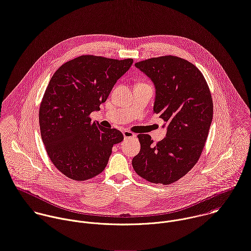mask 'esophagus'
Returning a JSON list of instances; mask_svg holds the SVG:
<instances>
[{
	"label": "esophagus",
	"instance_id": "1",
	"mask_svg": "<svg viewBox=\"0 0 251 251\" xmlns=\"http://www.w3.org/2000/svg\"><path fill=\"white\" fill-rule=\"evenodd\" d=\"M122 133H123L124 138H131V137H135V134H134V133H132V132H130V131H128V130H124Z\"/></svg>",
	"mask_w": 251,
	"mask_h": 251
}]
</instances>
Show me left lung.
<instances>
[{
  "instance_id": "1",
  "label": "left lung",
  "mask_w": 251,
  "mask_h": 251,
  "mask_svg": "<svg viewBox=\"0 0 251 251\" xmlns=\"http://www.w3.org/2000/svg\"><path fill=\"white\" fill-rule=\"evenodd\" d=\"M155 89L153 112L164 120L165 138L153 144L138 135L139 153L133 169L151 183L168 185L184 176L198 161L213 118V100L202 73L176 56L151 58L135 64Z\"/></svg>"
}]
</instances>
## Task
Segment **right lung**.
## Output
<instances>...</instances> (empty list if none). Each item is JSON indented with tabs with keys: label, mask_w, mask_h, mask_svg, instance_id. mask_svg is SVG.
<instances>
[{
	"label": "right lung",
	"mask_w": 251,
	"mask_h": 251,
	"mask_svg": "<svg viewBox=\"0 0 251 251\" xmlns=\"http://www.w3.org/2000/svg\"><path fill=\"white\" fill-rule=\"evenodd\" d=\"M133 64L83 55L63 64L51 77L39 109L40 133L46 151L65 176L83 181L105 169L112 147L122 142L116 129L92 122L112 88Z\"/></svg>",
	"instance_id": "1"
}]
</instances>
